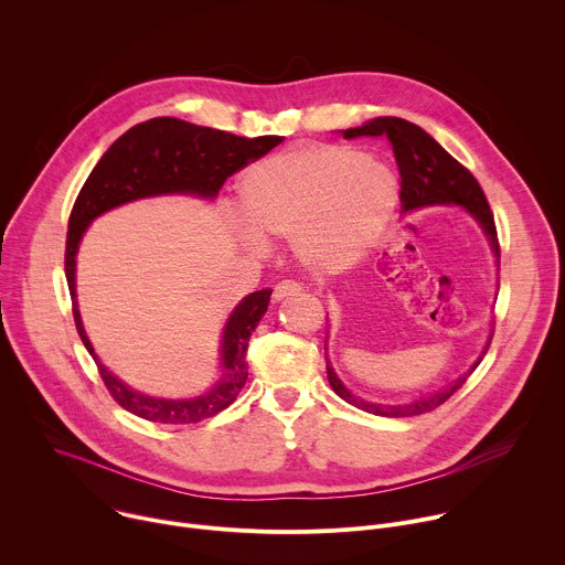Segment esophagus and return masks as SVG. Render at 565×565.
Here are the masks:
<instances>
[{"label":"esophagus","mask_w":565,"mask_h":565,"mask_svg":"<svg viewBox=\"0 0 565 565\" xmlns=\"http://www.w3.org/2000/svg\"><path fill=\"white\" fill-rule=\"evenodd\" d=\"M299 290H301V286H299L297 281H281V284H277L275 290H273V301L277 303V301H284V299H288V297H295Z\"/></svg>","instance_id":"esophagus-1"}]
</instances>
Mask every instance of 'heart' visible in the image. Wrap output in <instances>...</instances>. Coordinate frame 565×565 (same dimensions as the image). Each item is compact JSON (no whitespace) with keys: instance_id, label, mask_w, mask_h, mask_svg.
I'll return each instance as SVG.
<instances>
[{"instance_id":"1","label":"heart","mask_w":565,"mask_h":565,"mask_svg":"<svg viewBox=\"0 0 565 565\" xmlns=\"http://www.w3.org/2000/svg\"><path fill=\"white\" fill-rule=\"evenodd\" d=\"M246 221L262 236L295 238L310 268L355 266L388 227L399 201L393 172L347 145L270 156L238 185Z\"/></svg>"}]
</instances>
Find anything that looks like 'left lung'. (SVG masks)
Returning <instances> with one entry per match:
<instances>
[{
    "mask_svg": "<svg viewBox=\"0 0 565 565\" xmlns=\"http://www.w3.org/2000/svg\"><path fill=\"white\" fill-rule=\"evenodd\" d=\"M342 134H344V138L384 136L393 147V156H395V163H397L399 179H402V183H399L402 212L420 210L427 205H460L480 225V230L486 232L490 246H492V253L499 262V257H501L499 236H497L494 214L490 210L486 194H482V190H480L478 181L471 177V172L467 168H462L458 160L449 151H445L423 127H418L409 120H402V118L382 116V118H373V120L364 122L362 127L344 129ZM490 340H492V335H490ZM490 340H488L486 349H482L480 358L471 364V369L465 375H460L458 380H454L451 384H447L445 388H440L431 395H423L418 399L407 402V405H377V402H369V399L353 395L344 386V382L338 377L331 362H327V373H329V382H331L333 391L342 399H347L349 405H353L366 414H375V416H384V418L420 416V414H427V412H434L436 407H440L443 402H447L465 384V380L473 373V369L480 364V360L486 358V353L490 349ZM324 351H327V344H324Z\"/></svg>",
    "mask_w": 565,
    "mask_h": 565,
    "instance_id": "1",
    "label": "left lung"
}]
</instances>
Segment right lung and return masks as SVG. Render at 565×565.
Returning a JSON list of instances; mask_svg holds the SVG:
<instances>
[{
  "instance_id": "1",
  "label": "right lung",
  "mask_w": 565,
  "mask_h": 565,
  "mask_svg": "<svg viewBox=\"0 0 565 565\" xmlns=\"http://www.w3.org/2000/svg\"><path fill=\"white\" fill-rule=\"evenodd\" d=\"M281 140V136H234L179 118H151L125 131L103 153L79 190L68 216L64 253L73 319L79 340L98 364L105 386L129 414L163 425H192L230 407L248 380V342L268 310L273 290L250 292L230 312L221 335V377L210 391L188 399L153 397L127 386L107 371L85 333L75 292V255L79 241L100 214L138 199L188 194L212 201L227 177L266 156Z\"/></svg>"
}]
</instances>
